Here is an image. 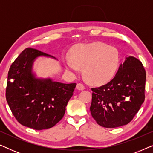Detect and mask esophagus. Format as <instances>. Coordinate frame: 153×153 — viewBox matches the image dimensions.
Instances as JSON below:
<instances>
[{
	"instance_id": "34e87169",
	"label": "esophagus",
	"mask_w": 153,
	"mask_h": 153,
	"mask_svg": "<svg viewBox=\"0 0 153 153\" xmlns=\"http://www.w3.org/2000/svg\"><path fill=\"white\" fill-rule=\"evenodd\" d=\"M76 89L79 90V91H83V90L85 89V87L84 85L81 84V83H78V84L76 85Z\"/></svg>"
}]
</instances>
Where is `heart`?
<instances>
[{"mask_svg":"<svg viewBox=\"0 0 153 153\" xmlns=\"http://www.w3.org/2000/svg\"><path fill=\"white\" fill-rule=\"evenodd\" d=\"M70 55V58L64 59L66 68L76 73L79 67H83L85 79L96 85L109 81L116 74L120 63L116 48L99 42L75 46Z\"/></svg>","mask_w":153,"mask_h":153,"instance_id":"b5f03b06","label":"heart"}]
</instances>
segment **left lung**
<instances>
[{
    "label": "left lung",
    "mask_w": 153,
    "mask_h": 153,
    "mask_svg": "<svg viewBox=\"0 0 153 153\" xmlns=\"http://www.w3.org/2000/svg\"><path fill=\"white\" fill-rule=\"evenodd\" d=\"M146 79L141 62L129 56L110 82L92 88L90 110L97 124L106 128L128 124L145 100Z\"/></svg>",
    "instance_id": "obj_1"
}]
</instances>
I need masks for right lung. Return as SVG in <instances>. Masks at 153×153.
Listing matches in <instances>:
<instances>
[{
  "label": "right lung",
  "mask_w": 153,
  "mask_h": 153,
  "mask_svg": "<svg viewBox=\"0 0 153 153\" xmlns=\"http://www.w3.org/2000/svg\"><path fill=\"white\" fill-rule=\"evenodd\" d=\"M39 57L56 60L27 48L10 67L6 88V100L14 116L22 125L36 130L51 128L61 120L76 85L37 76L33 65Z\"/></svg>",
  "instance_id": "right-lung-1"
}]
</instances>
